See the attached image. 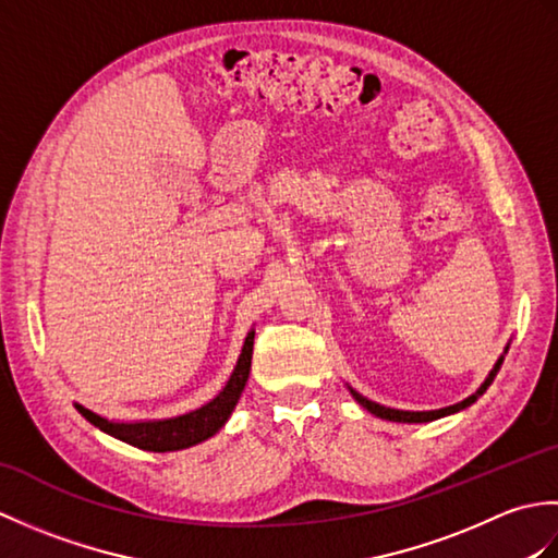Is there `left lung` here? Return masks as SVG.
<instances>
[{
  "mask_svg": "<svg viewBox=\"0 0 558 558\" xmlns=\"http://www.w3.org/2000/svg\"><path fill=\"white\" fill-rule=\"evenodd\" d=\"M499 366H501V360H499V364L494 366V372L489 374L487 381L482 384V388L477 390L475 396H470V398H465L462 402H456V405L444 408V410H432V412H405V410H390V408L378 405V402L366 400L364 396H360V393H357V390H352V388H350V393L354 396V400H357L362 408H366V410H369L372 414H376V417H381V420H390V422H432V420L446 417V414H453V412H458V410H462V408L472 405V402H475V400L484 393V390H487V386L494 381V374H496V369H499Z\"/></svg>",
  "mask_w": 558,
  "mask_h": 558,
  "instance_id": "left-lung-1",
  "label": "left lung"
}]
</instances>
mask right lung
<instances>
[{
    "label": "right lung",
    "instance_id": "right-lung-1",
    "mask_svg": "<svg viewBox=\"0 0 558 558\" xmlns=\"http://www.w3.org/2000/svg\"><path fill=\"white\" fill-rule=\"evenodd\" d=\"M252 352H254V330L244 340L242 354H240V360H236V366H234L228 386H225L210 402H206L204 408L182 414V417L124 424V422L105 420V417H100V414L90 412L83 405H76V410L93 426H98V429H102L105 434L120 438V441H124L129 446L156 450V453H168V450H182L189 446H196L201 441H206V438H210L225 422H228V417L236 405V400H240L242 390L246 386L248 369H252Z\"/></svg>",
    "mask_w": 558,
    "mask_h": 558
}]
</instances>
